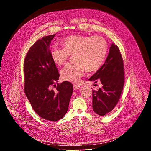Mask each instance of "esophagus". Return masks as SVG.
Here are the masks:
<instances>
[{
    "mask_svg": "<svg viewBox=\"0 0 151 151\" xmlns=\"http://www.w3.org/2000/svg\"><path fill=\"white\" fill-rule=\"evenodd\" d=\"M80 88V86L79 85H77V84H74V89H78Z\"/></svg>",
    "mask_w": 151,
    "mask_h": 151,
    "instance_id": "34e87169",
    "label": "esophagus"
}]
</instances>
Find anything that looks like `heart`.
Returning <instances> with one entry per match:
<instances>
[{
	"instance_id": "b5f03b06",
	"label": "heart",
	"mask_w": 151,
	"mask_h": 151,
	"mask_svg": "<svg viewBox=\"0 0 151 151\" xmlns=\"http://www.w3.org/2000/svg\"><path fill=\"white\" fill-rule=\"evenodd\" d=\"M62 43L63 48L55 47L50 53L53 62L58 65H64L71 55L75 62L68 63L60 71L62 78L72 83L78 82L86 70H97L103 63L108 52V43L100 35H70Z\"/></svg>"
}]
</instances>
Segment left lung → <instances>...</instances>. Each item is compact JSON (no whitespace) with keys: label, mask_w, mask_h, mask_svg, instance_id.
I'll return each mask as SVG.
<instances>
[{"label":"left lung","mask_w":151,"mask_h":151,"mask_svg":"<svg viewBox=\"0 0 151 151\" xmlns=\"http://www.w3.org/2000/svg\"><path fill=\"white\" fill-rule=\"evenodd\" d=\"M100 82L98 91H92V107L100 116L111 111L117 105L124 85V67L119 47L113 43L102 66L89 79Z\"/></svg>","instance_id":"obj_1"}]
</instances>
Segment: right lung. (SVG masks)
I'll return each mask as SVG.
<instances>
[{
	"mask_svg": "<svg viewBox=\"0 0 151 151\" xmlns=\"http://www.w3.org/2000/svg\"><path fill=\"white\" fill-rule=\"evenodd\" d=\"M55 35L37 40L29 48L24 62L25 94L37 114L53 122L65 116L73 92V86L68 81L56 84L59 73L49 49Z\"/></svg>",
	"mask_w": 151,
	"mask_h": 151,
	"instance_id": "right-lung-1",
	"label": "right lung"
}]
</instances>
